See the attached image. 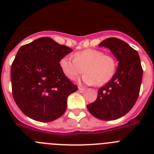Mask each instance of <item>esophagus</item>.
<instances>
[{
    "label": "esophagus",
    "instance_id": "34e87169",
    "mask_svg": "<svg viewBox=\"0 0 154 154\" xmlns=\"http://www.w3.org/2000/svg\"><path fill=\"white\" fill-rule=\"evenodd\" d=\"M79 91L80 92H84V91H85V89L82 88V87H79Z\"/></svg>",
    "mask_w": 154,
    "mask_h": 154
}]
</instances>
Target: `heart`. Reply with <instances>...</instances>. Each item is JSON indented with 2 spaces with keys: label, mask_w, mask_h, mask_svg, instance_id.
Wrapping results in <instances>:
<instances>
[{
  "label": "heart",
  "mask_w": 154,
  "mask_h": 154,
  "mask_svg": "<svg viewBox=\"0 0 154 154\" xmlns=\"http://www.w3.org/2000/svg\"><path fill=\"white\" fill-rule=\"evenodd\" d=\"M59 65L64 75L70 80L76 79L84 70V83L101 86L113 76L116 61L113 56L104 54L101 50L89 48L75 52L73 58L63 57Z\"/></svg>",
  "instance_id": "1"
}]
</instances>
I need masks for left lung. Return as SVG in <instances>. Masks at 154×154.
I'll list each match as a JSON object with an SVG mask.
<instances>
[{
	"label": "left lung",
	"instance_id": "8db88e82",
	"mask_svg": "<svg viewBox=\"0 0 154 154\" xmlns=\"http://www.w3.org/2000/svg\"><path fill=\"white\" fill-rule=\"evenodd\" d=\"M99 46L108 48L119 62V66L112 79L99 89L97 99L87 105V109L97 119L115 120L126 115L137 102L143 69L137 51L123 41L109 38Z\"/></svg>",
	"mask_w": 154,
	"mask_h": 154
}]
</instances>
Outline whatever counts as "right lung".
Returning <instances> with one entry per match:
<instances>
[{"label":"right lung","instance_id":"right-lung-1","mask_svg":"<svg viewBox=\"0 0 154 154\" xmlns=\"http://www.w3.org/2000/svg\"><path fill=\"white\" fill-rule=\"evenodd\" d=\"M72 51L48 37L20 48L12 63L11 80L14 99L24 115L44 123L63 115L68 96L78 90L59 65Z\"/></svg>","mask_w":154,"mask_h":154}]
</instances>
